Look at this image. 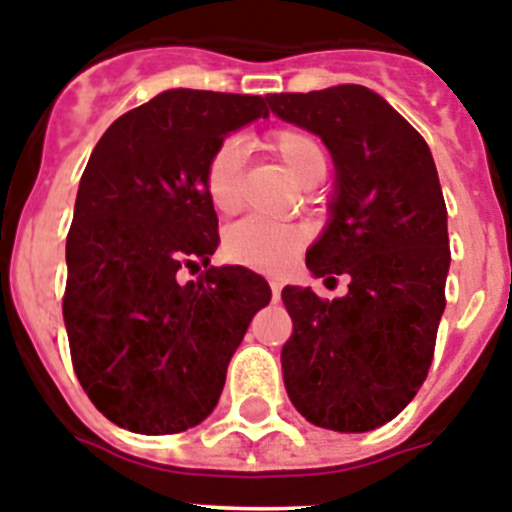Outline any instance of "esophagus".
<instances>
[{"label":"esophagus","mask_w":512,"mask_h":512,"mask_svg":"<svg viewBox=\"0 0 512 512\" xmlns=\"http://www.w3.org/2000/svg\"><path fill=\"white\" fill-rule=\"evenodd\" d=\"M271 295H274V300H279V295H282V282L279 279H271Z\"/></svg>","instance_id":"34e87169"}]
</instances>
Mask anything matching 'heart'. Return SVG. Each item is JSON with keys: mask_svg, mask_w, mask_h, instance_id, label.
<instances>
[{"mask_svg": "<svg viewBox=\"0 0 512 512\" xmlns=\"http://www.w3.org/2000/svg\"><path fill=\"white\" fill-rule=\"evenodd\" d=\"M264 151L279 158L284 169L300 184H307L318 171H325V151L310 130L282 125L271 128L261 138ZM205 192L210 205L220 215H233L246 200V182H243V151L235 140H223L212 151L205 166ZM307 235L297 225H279L261 220V217H243L225 230L223 246L230 259L243 266L264 271H279L292 261L297 251L305 246Z\"/></svg>", "mask_w": 512, "mask_h": 512, "instance_id": "1", "label": "heart"}]
</instances>
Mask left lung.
I'll list each match as a JSON object with an SVG mask.
<instances>
[{"label": "left lung", "instance_id": "1", "mask_svg": "<svg viewBox=\"0 0 512 512\" xmlns=\"http://www.w3.org/2000/svg\"><path fill=\"white\" fill-rule=\"evenodd\" d=\"M266 99L333 153V220L307 251V269L351 277L348 295L333 302L284 287L292 318L282 348L287 395L312 425L374 431L400 415L428 377L446 307L451 251L431 148L359 84Z\"/></svg>", "mask_w": 512, "mask_h": 512}]
</instances>
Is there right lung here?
Listing matches in <instances>:
<instances>
[{"label":"right lung","mask_w":512,"mask_h":512,"mask_svg":"<svg viewBox=\"0 0 512 512\" xmlns=\"http://www.w3.org/2000/svg\"><path fill=\"white\" fill-rule=\"evenodd\" d=\"M266 115V97L169 89L117 117L89 156L66 238L63 323L81 387L120 428L164 436L202 423L269 305V284L243 266L178 282L220 241L202 182L212 151Z\"/></svg>","instance_id":"1"}]
</instances>
